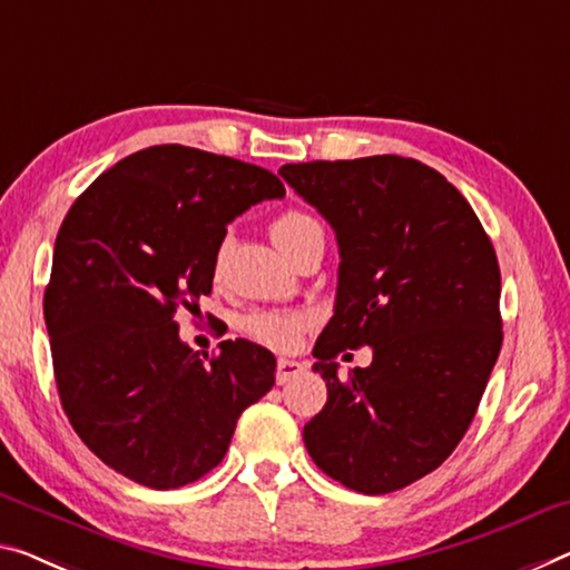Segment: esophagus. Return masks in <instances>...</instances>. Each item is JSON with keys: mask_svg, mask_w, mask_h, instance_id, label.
Here are the masks:
<instances>
[{"mask_svg": "<svg viewBox=\"0 0 570 570\" xmlns=\"http://www.w3.org/2000/svg\"><path fill=\"white\" fill-rule=\"evenodd\" d=\"M305 372V364L293 362V358H279L277 362V384H285L301 376Z\"/></svg>", "mask_w": 570, "mask_h": 570, "instance_id": "34e87169", "label": "esophagus"}]
</instances>
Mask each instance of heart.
Instances as JSON below:
<instances>
[{
	"instance_id": "b5f03b06",
	"label": "heart",
	"mask_w": 570,
	"mask_h": 570,
	"mask_svg": "<svg viewBox=\"0 0 570 570\" xmlns=\"http://www.w3.org/2000/svg\"><path fill=\"white\" fill-rule=\"evenodd\" d=\"M313 232H321L318 222L305 212H297V208L279 214L273 224V239L283 252ZM242 326L259 344H267L273 348H293L301 341L303 331L311 326V318L305 313L291 311H257L249 313Z\"/></svg>"
}]
</instances>
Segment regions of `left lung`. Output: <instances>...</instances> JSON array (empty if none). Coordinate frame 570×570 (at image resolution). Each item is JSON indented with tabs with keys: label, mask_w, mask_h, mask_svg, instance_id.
Listing matches in <instances>:
<instances>
[{
	"label": "left lung",
	"mask_w": 570,
	"mask_h": 570,
	"mask_svg": "<svg viewBox=\"0 0 570 570\" xmlns=\"http://www.w3.org/2000/svg\"><path fill=\"white\" fill-rule=\"evenodd\" d=\"M338 242L334 318L313 370L328 400L303 428L323 474L390 494L451 456L502 348L499 262L484 226L441 173L400 155L283 165ZM372 345L366 371L333 358Z\"/></svg>",
	"instance_id": "8db88e82"
}]
</instances>
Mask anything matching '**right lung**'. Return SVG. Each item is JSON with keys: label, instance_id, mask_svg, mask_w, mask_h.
Returning <instances> with one entry per match:
<instances>
[{"label": "right lung", "instance_id": "right-lung-1", "mask_svg": "<svg viewBox=\"0 0 570 570\" xmlns=\"http://www.w3.org/2000/svg\"><path fill=\"white\" fill-rule=\"evenodd\" d=\"M283 196L257 165L155 145L101 173L66 214L42 301L52 372L73 431L117 474L190 484L273 390V352L229 338L200 356L175 313L212 293L226 224Z\"/></svg>", "mask_w": 570, "mask_h": 570}]
</instances>
